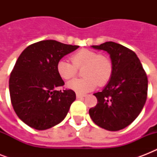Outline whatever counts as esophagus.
Returning a JSON list of instances; mask_svg holds the SVG:
<instances>
[{"instance_id": "1", "label": "esophagus", "mask_w": 157, "mask_h": 157, "mask_svg": "<svg viewBox=\"0 0 157 157\" xmlns=\"http://www.w3.org/2000/svg\"><path fill=\"white\" fill-rule=\"evenodd\" d=\"M86 94H76V98H83L86 97Z\"/></svg>"}]
</instances>
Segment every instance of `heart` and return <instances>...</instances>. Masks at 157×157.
I'll return each instance as SVG.
<instances>
[{"label": "heart", "instance_id": "heart-1", "mask_svg": "<svg viewBox=\"0 0 157 157\" xmlns=\"http://www.w3.org/2000/svg\"><path fill=\"white\" fill-rule=\"evenodd\" d=\"M71 62L60 59L57 63V72L63 80H68L76 76L77 69L82 68L83 78L73 79L67 84V88L82 94L93 90L98 84L103 86L112 77L113 66L109 57L98 54L96 51L82 49L73 54Z\"/></svg>", "mask_w": 157, "mask_h": 157}]
</instances>
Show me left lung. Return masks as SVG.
Returning <instances> with one entry per match:
<instances>
[{
	"label": "left lung",
	"mask_w": 157,
	"mask_h": 157,
	"mask_svg": "<svg viewBox=\"0 0 157 157\" xmlns=\"http://www.w3.org/2000/svg\"><path fill=\"white\" fill-rule=\"evenodd\" d=\"M92 48L110 54L113 71L103 90L94 94L98 103L89 113L97 125L117 131L131 124L144 108L147 96V74L136 54L123 45L107 41Z\"/></svg>",
	"instance_id": "1"
}]
</instances>
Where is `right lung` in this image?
Returning <instances> with one entry per match:
<instances>
[{
	"label": "right lung",
	"mask_w": 157,
	"mask_h": 157,
	"mask_svg": "<svg viewBox=\"0 0 157 157\" xmlns=\"http://www.w3.org/2000/svg\"><path fill=\"white\" fill-rule=\"evenodd\" d=\"M78 45L54 40L32 44L19 55L10 76L11 103L18 118L38 130L50 129L66 117L76 99L71 90H58L64 81L57 72L58 62Z\"/></svg>",
	"instance_id": "obj_1"
}]
</instances>
